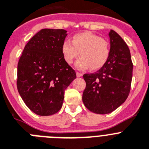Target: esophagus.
Here are the masks:
<instances>
[{
	"instance_id": "obj_1",
	"label": "esophagus",
	"mask_w": 149,
	"mask_h": 149,
	"mask_svg": "<svg viewBox=\"0 0 149 149\" xmlns=\"http://www.w3.org/2000/svg\"><path fill=\"white\" fill-rule=\"evenodd\" d=\"M77 77H81L82 76V73H81L79 72H77Z\"/></svg>"
}]
</instances>
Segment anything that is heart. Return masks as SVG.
Returning a JSON list of instances; mask_svg holds the SVG:
<instances>
[{"instance_id": "1", "label": "heart", "mask_w": 149, "mask_h": 149, "mask_svg": "<svg viewBox=\"0 0 149 149\" xmlns=\"http://www.w3.org/2000/svg\"><path fill=\"white\" fill-rule=\"evenodd\" d=\"M61 50L65 61L69 64L73 63L79 55L81 57L76 63V67L79 70L88 67L92 70H98L107 62L110 54L109 42L91 32L75 35L72 43L66 40Z\"/></svg>"}]
</instances>
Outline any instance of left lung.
<instances>
[{
	"label": "left lung",
	"instance_id": "obj_1",
	"mask_svg": "<svg viewBox=\"0 0 149 149\" xmlns=\"http://www.w3.org/2000/svg\"><path fill=\"white\" fill-rule=\"evenodd\" d=\"M109 36L107 62L97 72L83 75L86 86L82 102L87 109L99 114L109 113L120 106L128 97L132 82L133 64L128 46L113 30Z\"/></svg>",
	"mask_w": 149,
	"mask_h": 149
}]
</instances>
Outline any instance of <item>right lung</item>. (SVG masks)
<instances>
[{
	"label": "right lung",
	"instance_id": "obj_1",
	"mask_svg": "<svg viewBox=\"0 0 149 149\" xmlns=\"http://www.w3.org/2000/svg\"><path fill=\"white\" fill-rule=\"evenodd\" d=\"M66 36L64 29L40 30L26 44L19 60L18 92L26 106L40 116L61 110L65 90L77 78L62 54Z\"/></svg>",
	"mask_w": 149,
	"mask_h": 149
}]
</instances>
